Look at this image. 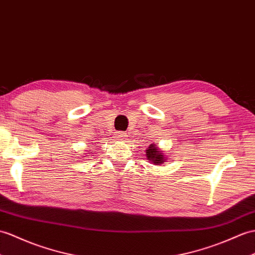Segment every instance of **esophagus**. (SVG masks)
I'll list each match as a JSON object with an SVG mask.
<instances>
[{"mask_svg":"<svg viewBox=\"0 0 255 255\" xmlns=\"http://www.w3.org/2000/svg\"><path fill=\"white\" fill-rule=\"evenodd\" d=\"M116 135H117V138L118 139H124L125 138V132H123V131H118V132H116Z\"/></svg>","mask_w":255,"mask_h":255,"instance_id":"34e87169","label":"esophagus"}]
</instances>
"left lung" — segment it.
<instances>
[{
  "mask_svg": "<svg viewBox=\"0 0 255 255\" xmlns=\"http://www.w3.org/2000/svg\"><path fill=\"white\" fill-rule=\"evenodd\" d=\"M146 158L149 159V161H152L155 165L163 164L165 161L163 153L158 151L157 146L155 144H151L149 147H147Z\"/></svg>",
  "mask_w": 255,
  "mask_h": 255,
  "instance_id": "8db88e82",
  "label": "left lung"
}]
</instances>
